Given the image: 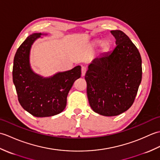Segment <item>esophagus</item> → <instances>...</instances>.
Instances as JSON below:
<instances>
[{"label":"esophagus","instance_id":"1","mask_svg":"<svg viewBox=\"0 0 160 160\" xmlns=\"http://www.w3.org/2000/svg\"><path fill=\"white\" fill-rule=\"evenodd\" d=\"M86 71H87L86 67H82V69H81V72H82V76H84V75H85V73H86Z\"/></svg>","mask_w":160,"mask_h":160}]
</instances>
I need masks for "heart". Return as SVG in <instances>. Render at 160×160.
<instances>
[{"mask_svg":"<svg viewBox=\"0 0 160 160\" xmlns=\"http://www.w3.org/2000/svg\"><path fill=\"white\" fill-rule=\"evenodd\" d=\"M100 45V53H106L109 52L111 47V42L108 39H97L95 40L92 42L93 47H97Z\"/></svg>","mask_w":160,"mask_h":160,"instance_id":"heart-1","label":"heart"}]
</instances>
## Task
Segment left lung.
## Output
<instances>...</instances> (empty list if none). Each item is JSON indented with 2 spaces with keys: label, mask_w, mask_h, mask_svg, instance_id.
Returning <instances> with one entry per match:
<instances>
[{
  "label": "left lung",
  "mask_w": 160,
  "mask_h": 160,
  "mask_svg": "<svg viewBox=\"0 0 160 160\" xmlns=\"http://www.w3.org/2000/svg\"><path fill=\"white\" fill-rule=\"evenodd\" d=\"M111 33L116 47L94 58L85 74L90 107L104 116H115L131 107L142 81V58L137 47L120 31Z\"/></svg>",
  "instance_id": "8db88e82"
}]
</instances>
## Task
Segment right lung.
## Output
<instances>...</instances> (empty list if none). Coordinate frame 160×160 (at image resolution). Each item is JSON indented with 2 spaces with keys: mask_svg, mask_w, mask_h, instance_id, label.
<instances>
[{
  "mask_svg": "<svg viewBox=\"0 0 160 160\" xmlns=\"http://www.w3.org/2000/svg\"><path fill=\"white\" fill-rule=\"evenodd\" d=\"M47 33L29 36L17 50L13 59V82L22 107L37 118L60 113L67 105V98L75 81L81 76V67L44 77L32 69L30 52L33 44Z\"/></svg>",
  "mask_w": 160,
  "mask_h": 160,
  "instance_id": "add662e5",
  "label": "right lung"
}]
</instances>
